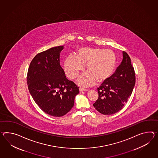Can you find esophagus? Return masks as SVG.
<instances>
[{"label": "esophagus", "instance_id": "1", "mask_svg": "<svg viewBox=\"0 0 158 158\" xmlns=\"http://www.w3.org/2000/svg\"><path fill=\"white\" fill-rule=\"evenodd\" d=\"M79 91H80V92H83V91H87V89H83V88H80L79 89Z\"/></svg>", "mask_w": 158, "mask_h": 158}]
</instances>
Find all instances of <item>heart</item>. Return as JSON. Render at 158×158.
<instances>
[{
    "label": "heart",
    "mask_w": 158,
    "mask_h": 158,
    "mask_svg": "<svg viewBox=\"0 0 158 158\" xmlns=\"http://www.w3.org/2000/svg\"><path fill=\"white\" fill-rule=\"evenodd\" d=\"M87 63L89 69L82 73L77 83L81 86L89 87L94 85L96 80L103 81L110 77L115 69L116 57L110 50H102L89 47L79 48L77 55H69L64 62V69L67 77L73 79L84 69Z\"/></svg>",
    "instance_id": "obj_1"
}]
</instances>
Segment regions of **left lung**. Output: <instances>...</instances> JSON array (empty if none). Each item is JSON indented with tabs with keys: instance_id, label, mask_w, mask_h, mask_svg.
<instances>
[{
	"instance_id": "left-lung-1",
	"label": "left lung",
	"mask_w": 158,
	"mask_h": 158,
	"mask_svg": "<svg viewBox=\"0 0 158 158\" xmlns=\"http://www.w3.org/2000/svg\"><path fill=\"white\" fill-rule=\"evenodd\" d=\"M135 73L129 55L123 51V60L115 73L98 88L99 98L93 106L104 115H111L122 109L135 86Z\"/></svg>"
}]
</instances>
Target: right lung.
Wrapping results in <instances>:
<instances>
[{"label":"right lung","mask_w":158,"mask_h":158,"mask_svg":"<svg viewBox=\"0 0 158 158\" xmlns=\"http://www.w3.org/2000/svg\"><path fill=\"white\" fill-rule=\"evenodd\" d=\"M64 46L54 47L37 54L27 73L28 88L43 111L52 116L64 115L74 105L79 87L65 77L60 64Z\"/></svg>","instance_id":"add662e5"}]
</instances>
